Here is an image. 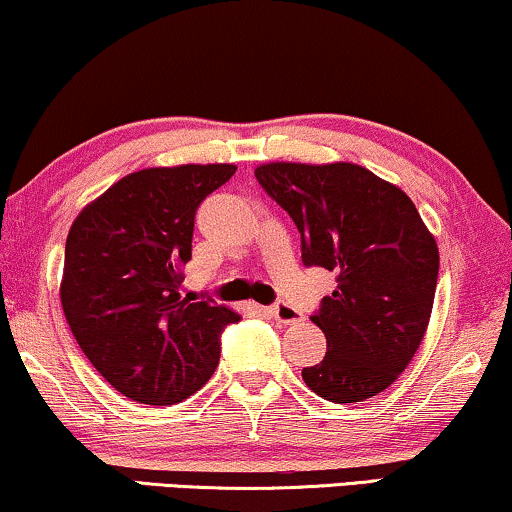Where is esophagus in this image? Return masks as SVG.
Here are the masks:
<instances>
[{
  "instance_id": "34e87169",
  "label": "esophagus",
  "mask_w": 512,
  "mask_h": 512,
  "mask_svg": "<svg viewBox=\"0 0 512 512\" xmlns=\"http://www.w3.org/2000/svg\"><path fill=\"white\" fill-rule=\"evenodd\" d=\"M268 312L272 314V319L279 321V324H284V326H293V324H298L300 319H303L296 310H293L291 305H284V303H277V305L268 307Z\"/></svg>"
}]
</instances>
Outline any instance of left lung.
<instances>
[{"label": "left lung", "instance_id": "8db88e82", "mask_svg": "<svg viewBox=\"0 0 512 512\" xmlns=\"http://www.w3.org/2000/svg\"><path fill=\"white\" fill-rule=\"evenodd\" d=\"M258 184L291 216L303 263L338 289L312 321L326 356L303 368L314 394L359 403L396 382L422 345L438 284V244L401 188L354 163H265Z\"/></svg>", "mask_w": 512, "mask_h": 512}]
</instances>
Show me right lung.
Masks as SVG:
<instances>
[{
	"label": "right lung",
	"instance_id": "obj_1",
	"mask_svg": "<svg viewBox=\"0 0 512 512\" xmlns=\"http://www.w3.org/2000/svg\"><path fill=\"white\" fill-rule=\"evenodd\" d=\"M237 167L177 165L132 172L76 216L60 300L81 352L132 401L174 405L219 366V338L240 314L181 298L200 202Z\"/></svg>",
	"mask_w": 512,
	"mask_h": 512
}]
</instances>
